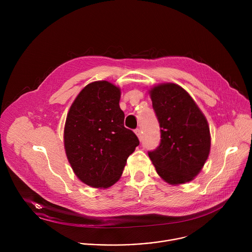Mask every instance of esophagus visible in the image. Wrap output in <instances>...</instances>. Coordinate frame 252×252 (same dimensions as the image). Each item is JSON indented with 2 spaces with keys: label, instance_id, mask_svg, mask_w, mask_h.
Here are the masks:
<instances>
[{
  "label": "esophagus",
  "instance_id": "esophagus-1",
  "mask_svg": "<svg viewBox=\"0 0 252 252\" xmlns=\"http://www.w3.org/2000/svg\"><path fill=\"white\" fill-rule=\"evenodd\" d=\"M134 132H135V134L137 135V137L141 140V139H142V131H141V129H140V128H136V129L134 130Z\"/></svg>",
  "mask_w": 252,
  "mask_h": 252
}]
</instances>
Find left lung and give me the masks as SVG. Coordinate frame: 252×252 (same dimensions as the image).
Segmentation results:
<instances>
[{"label": "left lung", "mask_w": 252, "mask_h": 252, "mask_svg": "<svg viewBox=\"0 0 252 252\" xmlns=\"http://www.w3.org/2000/svg\"><path fill=\"white\" fill-rule=\"evenodd\" d=\"M151 97L160 127V142L149 152V157L166 183L190 182L209 155L207 121L189 93L175 84L153 88Z\"/></svg>", "instance_id": "8db88e82"}]
</instances>
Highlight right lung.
<instances>
[{"mask_svg": "<svg viewBox=\"0 0 252 252\" xmlns=\"http://www.w3.org/2000/svg\"><path fill=\"white\" fill-rule=\"evenodd\" d=\"M121 90L106 81L89 84L68 111L63 139L68 162L81 181L106 189L121 177L127 158L139 145L125 127Z\"/></svg>", "mask_w": 252, "mask_h": 252, "instance_id": "right-lung-1", "label": "right lung"}]
</instances>
